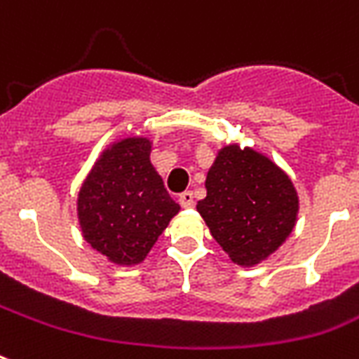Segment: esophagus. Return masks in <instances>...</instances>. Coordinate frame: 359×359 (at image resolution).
I'll use <instances>...</instances> for the list:
<instances>
[{
  "label": "esophagus",
  "mask_w": 359,
  "mask_h": 359,
  "mask_svg": "<svg viewBox=\"0 0 359 359\" xmlns=\"http://www.w3.org/2000/svg\"><path fill=\"white\" fill-rule=\"evenodd\" d=\"M179 201L182 207L190 209V207H194V205H196V196H194V191H184V194H180Z\"/></svg>",
  "instance_id": "obj_1"
}]
</instances>
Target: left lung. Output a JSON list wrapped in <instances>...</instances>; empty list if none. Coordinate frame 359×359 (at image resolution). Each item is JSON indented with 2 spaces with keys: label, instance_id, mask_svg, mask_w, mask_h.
I'll use <instances>...</instances> for the list:
<instances>
[{
  "label": "left lung",
  "instance_id": "1",
  "mask_svg": "<svg viewBox=\"0 0 359 359\" xmlns=\"http://www.w3.org/2000/svg\"><path fill=\"white\" fill-rule=\"evenodd\" d=\"M205 186L199 215L235 264H259L292 233L297 216L294 184L252 149L229 144L220 150Z\"/></svg>",
  "mask_w": 359,
  "mask_h": 359
}]
</instances>
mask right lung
<instances>
[{
    "instance_id": "obj_1",
    "label": "right lung",
    "mask_w": 359,
    "mask_h": 359,
    "mask_svg": "<svg viewBox=\"0 0 359 359\" xmlns=\"http://www.w3.org/2000/svg\"><path fill=\"white\" fill-rule=\"evenodd\" d=\"M149 156V139H122L103 152L79 194L84 239L114 264L143 262L180 209Z\"/></svg>"
}]
</instances>
